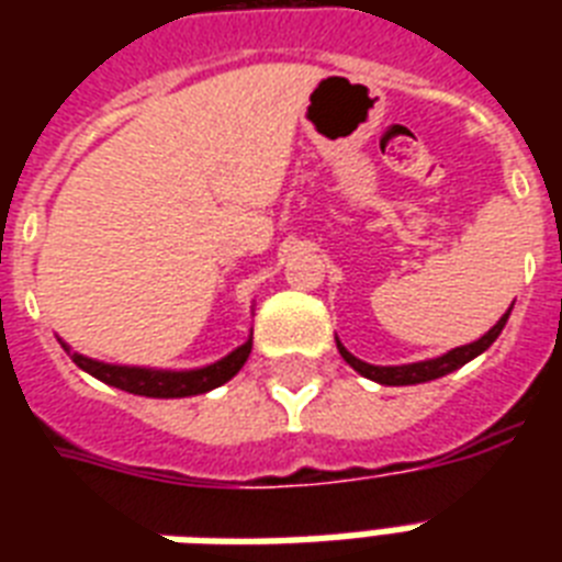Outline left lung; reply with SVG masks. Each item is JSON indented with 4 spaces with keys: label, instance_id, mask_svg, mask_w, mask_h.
Segmentation results:
<instances>
[{
    "label": "left lung",
    "instance_id": "1",
    "mask_svg": "<svg viewBox=\"0 0 562 562\" xmlns=\"http://www.w3.org/2000/svg\"><path fill=\"white\" fill-rule=\"evenodd\" d=\"M514 308V306H510ZM510 308H507L505 315L498 317L496 326L490 329V333H484L479 338V341L472 344H463V347H454V350L443 352V356H437V359H426V361H414V364H393V368H379V364H368V361L356 359L347 347H344L338 338V352L344 356V361L350 364L356 373H361L364 379H373V382L379 384H391V387H400V384H423V382H431V379H440V375L452 373V370L463 368L467 361H472L475 356H481V352L487 350L490 344L496 341L498 335H502V329H505L507 317H510Z\"/></svg>",
    "mask_w": 562,
    "mask_h": 562
}]
</instances>
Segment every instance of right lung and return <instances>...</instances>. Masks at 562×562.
Instances as JSON below:
<instances>
[{
    "label": "right lung",
    "mask_w": 562,
    "mask_h": 562,
    "mask_svg": "<svg viewBox=\"0 0 562 562\" xmlns=\"http://www.w3.org/2000/svg\"><path fill=\"white\" fill-rule=\"evenodd\" d=\"M60 347L72 356V361L83 373L95 375L99 382L110 384V387L136 393V396H151V400H180V396H198V393H206L212 387H221L224 382H229L238 370L245 368L247 356L254 350V333H250V338L241 347L229 352V356L218 359L215 364L194 370H157L131 368V364H108V361L87 359L81 352H72V347L64 341H60Z\"/></svg>",
    "instance_id": "right-lung-1"
}]
</instances>
